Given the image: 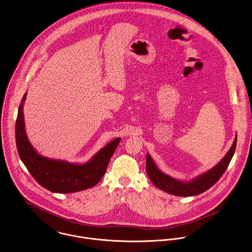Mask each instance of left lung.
Masks as SVG:
<instances>
[{
	"label": "left lung",
	"mask_w": 252,
	"mask_h": 252,
	"mask_svg": "<svg viewBox=\"0 0 252 252\" xmlns=\"http://www.w3.org/2000/svg\"><path fill=\"white\" fill-rule=\"evenodd\" d=\"M236 146H237V135L235 137V140L230 150L216 165H214L211 169L201 173L197 177L189 181L178 180L163 173L161 170H159L157 167L151 156L149 155V153H147V156H146L147 174L151 179L153 184L157 188L168 194L179 196V197L197 196L203 193L204 191L208 190L220 179V177L227 169L234 156Z\"/></svg>",
	"instance_id": "1"
}]
</instances>
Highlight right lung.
Instances as JSON below:
<instances>
[{"label":"right lung","mask_w":252,"mask_h":252,"mask_svg":"<svg viewBox=\"0 0 252 252\" xmlns=\"http://www.w3.org/2000/svg\"><path fill=\"white\" fill-rule=\"evenodd\" d=\"M27 93L18 108L15 124V140L19 157L34 179L47 190L67 194L95 186L103 177L109 160L118 147V137L97 152L86 163H74L42 156L31 145L25 130L23 106Z\"/></svg>","instance_id":"add662e5"}]
</instances>
